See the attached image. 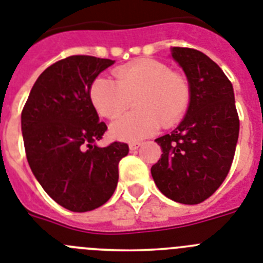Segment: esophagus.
Returning a JSON list of instances; mask_svg holds the SVG:
<instances>
[{
  "mask_svg": "<svg viewBox=\"0 0 263 263\" xmlns=\"http://www.w3.org/2000/svg\"><path fill=\"white\" fill-rule=\"evenodd\" d=\"M141 145L140 141H132V143H129V149L131 151H136L139 147Z\"/></svg>",
  "mask_w": 263,
  "mask_h": 263,
  "instance_id": "1",
  "label": "esophagus"
}]
</instances>
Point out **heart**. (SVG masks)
I'll use <instances>...</instances> for the list:
<instances>
[{
	"label": "heart",
	"mask_w": 263,
	"mask_h": 263,
	"mask_svg": "<svg viewBox=\"0 0 263 263\" xmlns=\"http://www.w3.org/2000/svg\"><path fill=\"white\" fill-rule=\"evenodd\" d=\"M115 81L97 78L90 87V100L100 116L116 119L134 103L136 108L111 125L120 140L152 136L161 124L173 127L184 118L191 103V86L184 74L171 71L156 59H139L115 68Z\"/></svg>",
	"instance_id": "1"
}]
</instances>
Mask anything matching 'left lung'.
<instances>
[{"mask_svg": "<svg viewBox=\"0 0 263 263\" xmlns=\"http://www.w3.org/2000/svg\"><path fill=\"white\" fill-rule=\"evenodd\" d=\"M172 57L185 72L191 103L171 134L156 139L163 154L151 168L164 196L180 204H200L227 179L239 132L232 82L204 52L173 47Z\"/></svg>", "mask_w": 263, "mask_h": 263, "instance_id": "left-lung-1", "label": "left lung"}]
</instances>
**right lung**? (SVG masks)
Segmentation results:
<instances>
[{"label":"right lung","mask_w":263,"mask_h":263,"mask_svg":"<svg viewBox=\"0 0 263 263\" xmlns=\"http://www.w3.org/2000/svg\"><path fill=\"white\" fill-rule=\"evenodd\" d=\"M115 61L71 55L38 77L21 115L26 157L35 179L52 200L71 212L106 204L119 179L128 145L100 148L107 125L90 100V87Z\"/></svg>","instance_id":"right-lung-1"}]
</instances>
